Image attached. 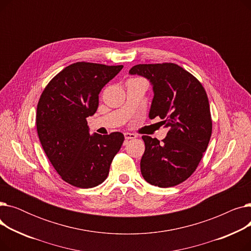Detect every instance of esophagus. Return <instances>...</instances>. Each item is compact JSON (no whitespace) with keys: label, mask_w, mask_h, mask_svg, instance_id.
<instances>
[{"label":"esophagus","mask_w":251,"mask_h":251,"mask_svg":"<svg viewBox=\"0 0 251 251\" xmlns=\"http://www.w3.org/2000/svg\"><path fill=\"white\" fill-rule=\"evenodd\" d=\"M124 136H125V139H126V140L136 138V135H135V134H133V133H129V132H126V133L124 134Z\"/></svg>","instance_id":"34e87169"}]
</instances>
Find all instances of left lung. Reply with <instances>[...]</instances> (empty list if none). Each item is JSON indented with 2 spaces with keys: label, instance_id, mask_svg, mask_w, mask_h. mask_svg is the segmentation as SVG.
<instances>
[{
  "label": "left lung",
  "instance_id": "8db88e82",
  "mask_svg": "<svg viewBox=\"0 0 251 251\" xmlns=\"http://www.w3.org/2000/svg\"><path fill=\"white\" fill-rule=\"evenodd\" d=\"M129 74L150 81L153 98L149 117H160L168 129L161 143L142 136L146 144L140 161L142 177L163 188L178 185L199 166L212 135L206 92L193 75L173 63L139 64Z\"/></svg>",
  "mask_w": 251,
  "mask_h": 251
}]
</instances>
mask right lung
<instances>
[{
	"label": "right lung",
	"mask_w": 251,
	"mask_h": 251,
	"mask_svg": "<svg viewBox=\"0 0 251 251\" xmlns=\"http://www.w3.org/2000/svg\"><path fill=\"white\" fill-rule=\"evenodd\" d=\"M122 68V65L74 63L51 79L39 99V140L58 174L73 186L92 188L101 184L122 147L121 132L90 135L86 121L98 110L102 87Z\"/></svg>",
	"instance_id": "1"
}]
</instances>
